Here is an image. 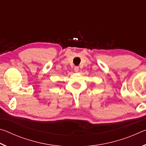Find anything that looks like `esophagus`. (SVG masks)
Segmentation results:
<instances>
[{
  "instance_id": "esophagus-1",
  "label": "esophagus",
  "mask_w": 146,
  "mask_h": 146,
  "mask_svg": "<svg viewBox=\"0 0 146 146\" xmlns=\"http://www.w3.org/2000/svg\"><path fill=\"white\" fill-rule=\"evenodd\" d=\"M74 71H75V72H78V71H79V68L78 67V66H75V68H74Z\"/></svg>"
}]
</instances>
